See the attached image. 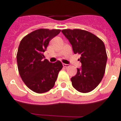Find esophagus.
<instances>
[{"instance_id": "1", "label": "esophagus", "mask_w": 121, "mask_h": 121, "mask_svg": "<svg viewBox=\"0 0 121 121\" xmlns=\"http://www.w3.org/2000/svg\"><path fill=\"white\" fill-rule=\"evenodd\" d=\"M63 66L64 67H70V65H68V64H65V63H63Z\"/></svg>"}]
</instances>
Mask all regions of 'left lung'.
I'll return each instance as SVG.
<instances>
[{"instance_id":"obj_1","label":"left lung","mask_w":121,"mask_h":121,"mask_svg":"<svg viewBox=\"0 0 121 121\" xmlns=\"http://www.w3.org/2000/svg\"><path fill=\"white\" fill-rule=\"evenodd\" d=\"M62 33L71 43L74 54L81 55L82 67L71 79L74 89L88 93L98 86L104 76L107 54L104 42L95 35L80 29H65Z\"/></svg>"}]
</instances>
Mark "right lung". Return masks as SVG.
<instances>
[{"mask_svg": "<svg viewBox=\"0 0 121 121\" xmlns=\"http://www.w3.org/2000/svg\"><path fill=\"white\" fill-rule=\"evenodd\" d=\"M60 32L59 29L40 28L26 35L20 42L17 54L19 73L26 86L37 93L52 89L63 67L60 61L50 63L43 55L49 41Z\"/></svg>", "mask_w": 121, "mask_h": 121, "instance_id": "1", "label": "right lung"}]
</instances>
